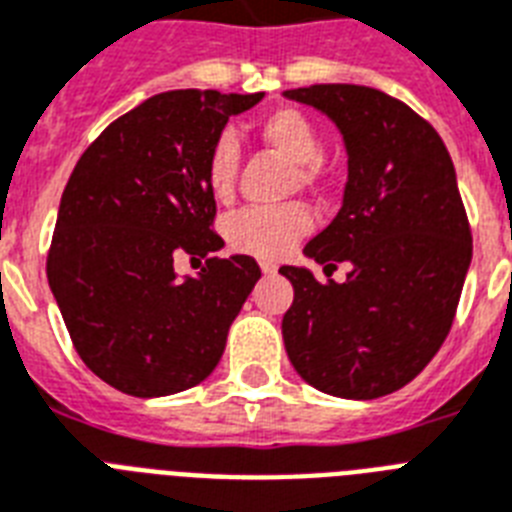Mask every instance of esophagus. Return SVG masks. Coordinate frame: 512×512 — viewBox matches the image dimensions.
<instances>
[{"label":"esophagus","mask_w":512,"mask_h":512,"mask_svg":"<svg viewBox=\"0 0 512 512\" xmlns=\"http://www.w3.org/2000/svg\"><path fill=\"white\" fill-rule=\"evenodd\" d=\"M259 267H261V272H264V275H272V272H275V264H272V261H261Z\"/></svg>","instance_id":"34e87169"}]
</instances>
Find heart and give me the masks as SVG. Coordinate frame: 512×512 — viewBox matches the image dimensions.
Returning a JSON list of instances; mask_svg holds the SVG:
<instances>
[{
    "mask_svg": "<svg viewBox=\"0 0 512 512\" xmlns=\"http://www.w3.org/2000/svg\"><path fill=\"white\" fill-rule=\"evenodd\" d=\"M259 137L277 155L296 166V185L309 187L320 177L322 137L312 118L296 108H277L261 118ZM237 140L232 132H222L214 140L206 158V182L216 200H227L235 187ZM312 230V216L304 206L245 208L224 224L227 243L240 253L259 259H280L296 240Z\"/></svg>",
    "mask_w": 512,
    "mask_h": 512,
    "instance_id": "b5f03b06",
    "label": "heart"
}]
</instances>
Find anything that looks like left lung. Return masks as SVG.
<instances>
[{
    "instance_id": "obj_1",
    "label": "left lung",
    "mask_w": 512,
    "mask_h": 512,
    "mask_svg": "<svg viewBox=\"0 0 512 512\" xmlns=\"http://www.w3.org/2000/svg\"><path fill=\"white\" fill-rule=\"evenodd\" d=\"M341 132L349 177L341 211L306 243L317 264L346 261V282L280 267L293 285L282 341L301 378L341 399L407 386L455 320L473 240L447 145L425 118L357 84L288 89Z\"/></svg>"
}]
</instances>
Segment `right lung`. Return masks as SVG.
Masks as SVG:
<instances>
[{"instance_id":"1","label":"right lung","mask_w":512,"mask_h":512,"mask_svg":"<svg viewBox=\"0 0 512 512\" xmlns=\"http://www.w3.org/2000/svg\"><path fill=\"white\" fill-rule=\"evenodd\" d=\"M264 92L177 89L116 118L84 150L60 198L47 280L84 365L129 396L206 380L261 277L251 256L206 259L179 277V253L208 256L214 192L206 158L230 116Z\"/></svg>"}]
</instances>
